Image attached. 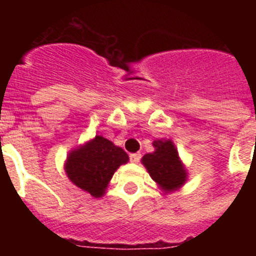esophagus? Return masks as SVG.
I'll list each match as a JSON object with an SVG mask.
<instances>
[{
    "instance_id": "obj_1",
    "label": "esophagus",
    "mask_w": 256,
    "mask_h": 256,
    "mask_svg": "<svg viewBox=\"0 0 256 256\" xmlns=\"http://www.w3.org/2000/svg\"><path fill=\"white\" fill-rule=\"evenodd\" d=\"M140 154H138V152H134V154H130V160H132V164H138L140 160Z\"/></svg>"
}]
</instances>
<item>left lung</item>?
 Returning <instances> with one entry per match:
<instances>
[{
	"label": "left lung",
	"instance_id": "obj_1",
	"mask_svg": "<svg viewBox=\"0 0 256 256\" xmlns=\"http://www.w3.org/2000/svg\"><path fill=\"white\" fill-rule=\"evenodd\" d=\"M156 152L142 158V164L148 174L164 192L178 190L187 180V171L178 156V150L170 140L152 142Z\"/></svg>",
	"mask_w": 256,
	"mask_h": 256
}]
</instances>
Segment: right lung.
I'll list each match as a JSON object with an SVG mask.
<instances>
[{"label":"right lung","mask_w":256,"mask_h":256,"mask_svg":"<svg viewBox=\"0 0 256 256\" xmlns=\"http://www.w3.org/2000/svg\"><path fill=\"white\" fill-rule=\"evenodd\" d=\"M128 156L124 148L104 136H96L69 152L65 171L76 186L94 198H100L116 168L128 164Z\"/></svg>","instance_id":"obj_1"}]
</instances>
